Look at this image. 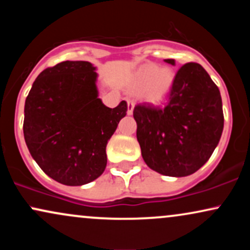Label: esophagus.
<instances>
[{"label": "esophagus", "mask_w": 250, "mask_h": 250, "mask_svg": "<svg viewBox=\"0 0 250 250\" xmlns=\"http://www.w3.org/2000/svg\"><path fill=\"white\" fill-rule=\"evenodd\" d=\"M134 102L131 101V100H128V102H127V113H128V115H131V114H133V110H134Z\"/></svg>", "instance_id": "obj_1"}]
</instances>
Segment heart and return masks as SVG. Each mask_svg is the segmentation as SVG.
<instances>
[{"label":"heart","mask_w":250,"mask_h":250,"mask_svg":"<svg viewBox=\"0 0 250 250\" xmlns=\"http://www.w3.org/2000/svg\"><path fill=\"white\" fill-rule=\"evenodd\" d=\"M175 73L171 68H160L156 64L143 65L135 75V87L137 89L147 88V100L154 104L163 102L173 88Z\"/></svg>","instance_id":"1"}]
</instances>
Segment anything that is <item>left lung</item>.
<instances>
[{"mask_svg":"<svg viewBox=\"0 0 250 250\" xmlns=\"http://www.w3.org/2000/svg\"><path fill=\"white\" fill-rule=\"evenodd\" d=\"M175 64L171 59L165 60ZM136 137L147 166L174 177L194 174L208 161L223 130L220 90L199 63L177 70L165 107L134 108Z\"/></svg>","mask_w":250,"mask_h":250,"instance_id":"8db88e82","label":"left lung"}]
</instances>
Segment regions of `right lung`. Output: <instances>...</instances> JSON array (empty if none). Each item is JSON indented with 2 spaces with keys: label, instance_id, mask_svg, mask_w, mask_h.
<instances>
[{
  "label": "right lung",
  "instance_id": "1",
  "mask_svg": "<svg viewBox=\"0 0 250 250\" xmlns=\"http://www.w3.org/2000/svg\"><path fill=\"white\" fill-rule=\"evenodd\" d=\"M96 68L64 61L37 76L25 99L23 134L33 159L48 176L82 186L101 176L105 147L127 102L108 108L99 99Z\"/></svg>",
  "mask_w": 250,
  "mask_h": 250
}]
</instances>
